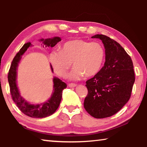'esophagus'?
Listing matches in <instances>:
<instances>
[{
    "instance_id": "obj_1",
    "label": "esophagus",
    "mask_w": 147,
    "mask_h": 147,
    "mask_svg": "<svg viewBox=\"0 0 147 147\" xmlns=\"http://www.w3.org/2000/svg\"><path fill=\"white\" fill-rule=\"evenodd\" d=\"M69 86L70 87V88H74V87L76 86V84H73V83H71L69 84Z\"/></svg>"
}]
</instances>
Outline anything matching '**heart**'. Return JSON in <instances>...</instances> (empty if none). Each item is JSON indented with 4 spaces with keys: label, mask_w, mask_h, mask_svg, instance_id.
Instances as JSON below:
<instances>
[{
    "label": "heart",
    "mask_w": 147,
    "mask_h": 147,
    "mask_svg": "<svg viewBox=\"0 0 147 147\" xmlns=\"http://www.w3.org/2000/svg\"><path fill=\"white\" fill-rule=\"evenodd\" d=\"M105 58V49L101 43L74 39L65 43L59 51L53 52L49 60L56 74L63 78L67 76L73 62L74 68L69 77L78 80L85 75L91 77L97 74Z\"/></svg>",
    "instance_id": "heart-1"
}]
</instances>
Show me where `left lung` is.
Listing matches in <instances>:
<instances>
[{
	"mask_svg": "<svg viewBox=\"0 0 147 147\" xmlns=\"http://www.w3.org/2000/svg\"><path fill=\"white\" fill-rule=\"evenodd\" d=\"M100 39L106 52V61L99 73L86 81L88 93L84 106L89 115L96 119L113 115L130 98L135 74L133 62L121 45L102 34Z\"/></svg>",
	"mask_w": 147,
	"mask_h": 147,
	"instance_id": "8db88e82",
	"label": "left lung"
}]
</instances>
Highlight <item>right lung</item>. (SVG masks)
I'll list each match as a JSON object with an SVG mask.
<instances>
[{
  "instance_id": "1",
  "label": "right lung",
  "mask_w": 147,
  "mask_h": 147,
  "mask_svg": "<svg viewBox=\"0 0 147 147\" xmlns=\"http://www.w3.org/2000/svg\"><path fill=\"white\" fill-rule=\"evenodd\" d=\"M61 41V38L59 37H54L53 38L41 39L40 41H43V43L45 47L51 46L53 47ZM31 46V43H26L20 49L19 52L17 53L11 62L10 68L8 72V79L10 88V93L12 99L16 103L19 109L26 115L33 118H44L50 116L55 112L58 108L62 97V91L67 88V84L62 82L60 79L54 77L53 79L54 86L53 93L51 97L45 102L39 104H31L26 102L20 95L18 88L17 86V67L21 56L25 53L29 47ZM44 47V45H43ZM51 69L53 72L52 65Z\"/></svg>"
}]
</instances>
